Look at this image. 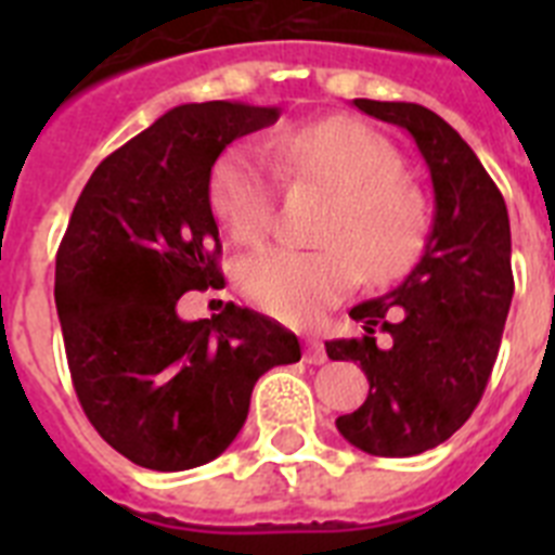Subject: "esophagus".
Wrapping results in <instances>:
<instances>
[{
	"label": "esophagus",
	"instance_id": "esophagus-1",
	"mask_svg": "<svg viewBox=\"0 0 555 555\" xmlns=\"http://www.w3.org/2000/svg\"><path fill=\"white\" fill-rule=\"evenodd\" d=\"M306 361L308 364H325L327 361L325 345H322L320 338H308L306 341Z\"/></svg>",
	"mask_w": 555,
	"mask_h": 555
}]
</instances>
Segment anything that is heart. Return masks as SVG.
Returning <instances> with one entry per match:
<instances>
[{
	"label": "heart",
	"instance_id": "obj_1",
	"mask_svg": "<svg viewBox=\"0 0 555 555\" xmlns=\"http://www.w3.org/2000/svg\"><path fill=\"white\" fill-rule=\"evenodd\" d=\"M283 178L333 194L317 230V249L263 247L238 261V288L253 306L283 322H313L361 281L403 278L425 244V208L400 180L395 146L352 119L288 127L269 139ZM272 160L249 141L222 150L208 178L210 208L235 242L255 244L274 214Z\"/></svg>",
	"mask_w": 555,
	"mask_h": 555
}]
</instances>
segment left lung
I'll return each instance as SVG.
<instances>
[{"label":"left lung","instance_id":"obj_1","mask_svg":"<svg viewBox=\"0 0 555 555\" xmlns=\"http://www.w3.org/2000/svg\"><path fill=\"white\" fill-rule=\"evenodd\" d=\"M352 105L403 127L434 183V224L416 267L352 308L364 336L325 341L327 358L361 364L370 380L364 405L336 420L338 434L370 455L405 459L450 439L483 397L514 294L512 228L494 180L442 116L414 102ZM375 332L387 333L386 346Z\"/></svg>","mask_w":555,"mask_h":555}]
</instances>
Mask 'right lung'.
<instances>
[{"instance_id":"right-lung-1","label":"right lung","mask_w":555,"mask_h":555,"mask_svg":"<svg viewBox=\"0 0 555 555\" xmlns=\"http://www.w3.org/2000/svg\"><path fill=\"white\" fill-rule=\"evenodd\" d=\"M281 107H171L94 169L55 261V306L77 400L96 434L158 473L208 464L242 430L255 380L300 341L233 302L185 322L178 300L224 283L208 178L230 141Z\"/></svg>"}]
</instances>
